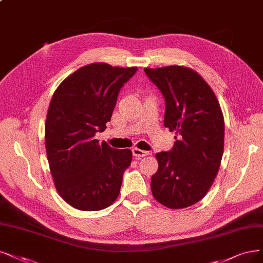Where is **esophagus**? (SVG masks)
I'll return each mask as SVG.
<instances>
[{
	"mask_svg": "<svg viewBox=\"0 0 263 263\" xmlns=\"http://www.w3.org/2000/svg\"><path fill=\"white\" fill-rule=\"evenodd\" d=\"M132 153H133V156L138 159H141L142 157H145V156H147V155H149V152H145L140 148H133Z\"/></svg>",
	"mask_w": 263,
	"mask_h": 263,
	"instance_id": "34e87169",
	"label": "esophagus"
}]
</instances>
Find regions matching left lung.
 <instances>
[{"label":"left lung","mask_w":263,"mask_h":263,"mask_svg":"<svg viewBox=\"0 0 263 263\" xmlns=\"http://www.w3.org/2000/svg\"><path fill=\"white\" fill-rule=\"evenodd\" d=\"M144 71L164 97V126L178 134L171 151L156 154L153 196L168 208H186L205 197L218 174L224 147L221 107L208 83L191 68Z\"/></svg>","instance_id":"obj_1"}]
</instances>
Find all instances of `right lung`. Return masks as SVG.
I'll use <instances>...</instances> for the list:
<instances>
[{
    "label": "right lung",
    "mask_w": 263,
    "mask_h": 263,
    "mask_svg": "<svg viewBox=\"0 0 263 263\" xmlns=\"http://www.w3.org/2000/svg\"><path fill=\"white\" fill-rule=\"evenodd\" d=\"M138 67L95 63L81 67L57 87L45 121V148L55 187L76 209L97 211L118 197L130 149L95 140L110 121L118 94Z\"/></svg>",
    "instance_id": "add662e5"
}]
</instances>
